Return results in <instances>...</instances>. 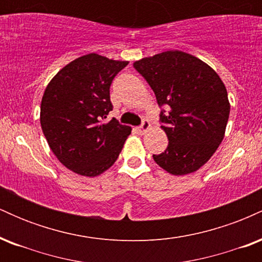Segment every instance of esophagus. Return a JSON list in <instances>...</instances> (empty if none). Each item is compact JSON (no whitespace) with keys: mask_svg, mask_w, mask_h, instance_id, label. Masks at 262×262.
<instances>
[{"mask_svg":"<svg viewBox=\"0 0 262 262\" xmlns=\"http://www.w3.org/2000/svg\"><path fill=\"white\" fill-rule=\"evenodd\" d=\"M150 128H151V125H150V123H149L148 121H144L143 124H141L140 127L137 128V132H138V133H139L140 135H143V134H145L146 132L149 130Z\"/></svg>","mask_w":262,"mask_h":262,"instance_id":"1","label":"esophagus"}]
</instances>
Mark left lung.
Wrapping results in <instances>:
<instances>
[{"instance_id":"1","label":"left lung","mask_w":262,"mask_h":262,"mask_svg":"<svg viewBox=\"0 0 262 262\" xmlns=\"http://www.w3.org/2000/svg\"><path fill=\"white\" fill-rule=\"evenodd\" d=\"M154 91L161 113L166 150L152 155L175 176L192 173L212 158L223 140L230 103L224 82L208 64L181 50H169L134 61Z\"/></svg>"}]
</instances>
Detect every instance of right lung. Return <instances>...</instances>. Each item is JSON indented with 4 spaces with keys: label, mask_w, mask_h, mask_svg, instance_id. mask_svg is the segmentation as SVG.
<instances>
[{
    "label": "right lung",
    "mask_w": 262,
    "mask_h": 262,
    "mask_svg": "<svg viewBox=\"0 0 262 262\" xmlns=\"http://www.w3.org/2000/svg\"><path fill=\"white\" fill-rule=\"evenodd\" d=\"M129 61L91 53L73 60L50 80L40 103V125L58 160L77 175L95 177L116 162L132 128L116 119L110 87Z\"/></svg>",
    "instance_id": "1"
}]
</instances>
